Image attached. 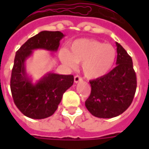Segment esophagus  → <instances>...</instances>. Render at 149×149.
Masks as SVG:
<instances>
[{
  "instance_id": "1",
  "label": "esophagus",
  "mask_w": 149,
  "mask_h": 149,
  "mask_svg": "<svg viewBox=\"0 0 149 149\" xmlns=\"http://www.w3.org/2000/svg\"><path fill=\"white\" fill-rule=\"evenodd\" d=\"M82 78L81 77H79V76H75L74 77V82L75 83H78V82H80V81H82Z\"/></svg>"
}]
</instances>
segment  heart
<instances>
[{"label": "heart", "instance_id": "1", "mask_svg": "<svg viewBox=\"0 0 149 149\" xmlns=\"http://www.w3.org/2000/svg\"><path fill=\"white\" fill-rule=\"evenodd\" d=\"M116 52L109 44H104L93 39L75 40L69 45L68 50L60 52L61 61L70 68L77 63H82V71L89 79H97L106 75L114 65Z\"/></svg>", "mask_w": 149, "mask_h": 149}]
</instances>
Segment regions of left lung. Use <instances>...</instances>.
Listing matches in <instances>:
<instances>
[{"label":"left lung","instance_id":"1","mask_svg":"<svg viewBox=\"0 0 149 149\" xmlns=\"http://www.w3.org/2000/svg\"><path fill=\"white\" fill-rule=\"evenodd\" d=\"M116 66L101 77L89 81L90 96L85 106L92 115L112 118L130 106L136 89V77L128 52L116 42Z\"/></svg>","mask_w":149,"mask_h":149}]
</instances>
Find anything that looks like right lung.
Masks as SVG:
<instances>
[{"label": "right lung", "mask_w": 149, "mask_h": 149, "mask_svg": "<svg viewBox=\"0 0 149 149\" xmlns=\"http://www.w3.org/2000/svg\"><path fill=\"white\" fill-rule=\"evenodd\" d=\"M65 35L60 31H42L31 37L16 52L10 81L16 106L32 119H45L57 109L63 94L73 84L72 75L49 72L36 84L26 73L25 61L36 49L56 52Z\"/></svg>", "instance_id": "1"}]
</instances>
